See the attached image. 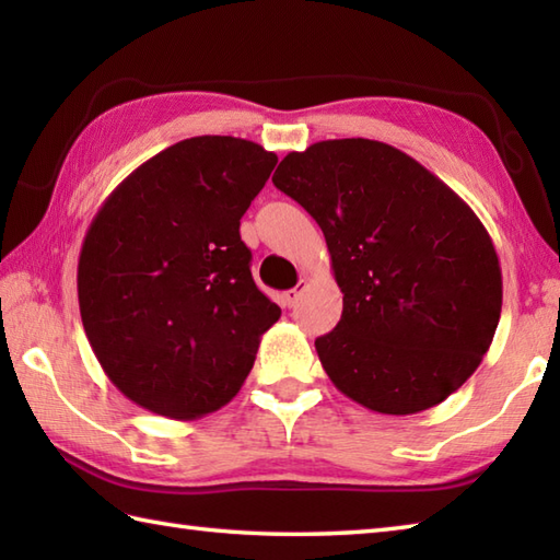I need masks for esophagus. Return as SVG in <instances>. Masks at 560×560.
<instances>
[{
  "mask_svg": "<svg viewBox=\"0 0 560 560\" xmlns=\"http://www.w3.org/2000/svg\"><path fill=\"white\" fill-rule=\"evenodd\" d=\"M307 289V281H301L299 287L295 289H289V291H283V303H287L289 307H293L295 303H299V299L303 295V291Z\"/></svg>",
  "mask_w": 560,
  "mask_h": 560,
  "instance_id": "obj_1",
  "label": "esophagus"
}]
</instances>
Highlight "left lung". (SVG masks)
Instances as JSON below:
<instances>
[{"label": "left lung", "mask_w": 560, "mask_h": 560, "mask_svg": "<svg viewBox=\"0 0 560 560\" xmlns=\"http://www.w3.org/2000/svg\"><path fill=\"white\" fill-rule=\"evenodd\" d=\"M271 183L325 233L343 311L315 349L341 395L407 416L467 383L503 305L501 261L467 201L373 139L291 151Z\"/></svg>", "instance_id": "1"}]
</instances>
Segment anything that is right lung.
Instances as JSON below:
<instances>
[{
    "label": "right lung",
    "instance_id": "1",
    "mask_svg": "<svg viewBox=\"0 0 560 560\" xmlns=\"http://www.w3.org/2000/svg\"><path fill=\"white\" fill-rule=\"evenodd\" d=\"M277 153L192 137L141 163L83 237L77 289L93 353L127 399L192 421L229 404L281 317L249 271L241 219Z\"/></svg>",
    "mask_w": 560,
    "mask_h": 560
}]
</instances>
